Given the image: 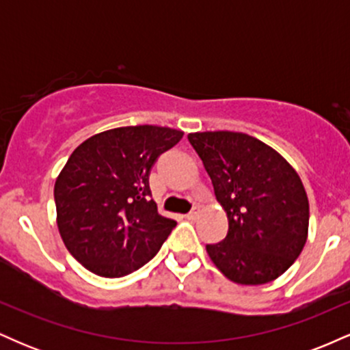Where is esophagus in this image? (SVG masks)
Wrapping results in <instances>:
<instances>
[{"instance_id": "34e87169", "label": "esophagus", "mask_w": 350, "mask_h": 350, "mask_svg": "<svg viewBox=\"0 0 350 350\" xmlns=\"http://www.w3.org/2000/svg\"><path fill=\"white\" fill-rule=\"evenodd\" d=\"M199 215H200V207L196 206V207L192 208V211L187 214V219H189V220H196V219H199Z\"/></svg>"}]
</instances>
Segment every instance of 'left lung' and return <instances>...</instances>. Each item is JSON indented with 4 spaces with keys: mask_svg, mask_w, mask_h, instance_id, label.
<instances>
[{
    "mask_svg": "<svg viewBox=\"0 0 350 350\" xmlns=\"http://www.w3.org/2000/svg\"><path fill=\"white\" fill-rule=\"evenodd\" d=\"M226 211L228 234L207 245L228 280L255 286L276 280L308 240L309 202L301 178L278 151L237 131L187 135Z\"/></svg>",
    "mask_w": 350,
    "mask_h": 350,
    "instance_id": "8db88e82",
    "label": "left lung"
}]
</instances>
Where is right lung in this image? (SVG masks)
I'll return each mask as SVG.
<instances>
[{"label":"right lung","mask_w":350,"mask_h":350,"mask_svg":"<svg viewBox=\"0 0 350 350\" xmlns=\"http://www.w3.org/2000/svg\"><path fill=\"white\" fill-rule=\"evenodd\" d=\"M183 131L154 124L102 131L75 148L54 186L59 234L70 255L103 278L148 263L176 227L151 199L150 171Z\"/></svg>","instance_id":"add662e5"}]
</instances>
